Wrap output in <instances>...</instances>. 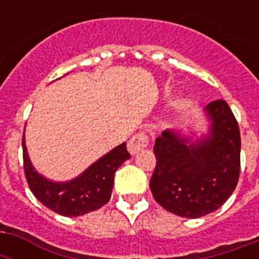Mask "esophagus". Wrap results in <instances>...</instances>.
Wrapping results in <instances>:
<instances>
[{
	"label": "esophagus",
	"mask_w": 259,
	"mask_h": 259,
	"mask_svg": "<svg viewBox=\"0 0 259 259\" xmlns=\"http://www.w3.org/2000/svg\"><path fill=\"white\" fill-rule=\"evenodd\" d=\"M149 136L145 132H140V133L134 134L133 137L130 138L127 142V150L132 154L138 153L140 150L145 149L146 146L149 145Z\"/></svg>",
	"instance_id": "34e87169"
}]
</instances>
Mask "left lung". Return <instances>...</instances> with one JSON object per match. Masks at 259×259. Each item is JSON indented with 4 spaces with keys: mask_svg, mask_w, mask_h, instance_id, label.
<instances>
[{
    "mask_svg": "<svg viewBox=\"0 0 259 259\" xmlns=\"http://www.w3.org/2000/svg\"><path fill=\"white\" fill-rule=\"evenodd\" d=\"M209 136L187 144L165 130L154 144L156 168L150 179L154 200L183 218L204 217L231 196L241 172V133L233 111L223 99L207 107Z\"/></svg>",
    "mask_w": 259,
    "mask_h": 259,
    "instance_id": "left-lung-1",
    "label": "left lung"
}]
</instances>
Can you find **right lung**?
<instances>
[{
  "mask_svg": "<svg viewBox=\"0 0 259 259\" xmlns=\"http://www.w3.org/2000/svg\"><path fill=\"white\" fill-rule=\"evenodd\" d=\"M22 158L25 179L36 199L63 217H79L101 208L110 200L114 173L130 158V153L123 142L68 183H52L33 169L26 153L24 137Z\"/></svg>",
  "mask_w": 259,
  "mask_h": 259,
  "instance_id": "obj_1",
  "label": "right lung"
}]
</instances>
